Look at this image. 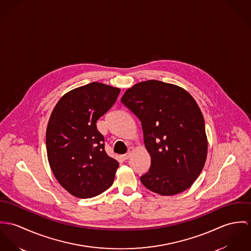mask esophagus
I'll return each instance as SVG.
<instances>
[{
	"mask_svg": "<svg viewBox=\"0 0 251 251\" xmlns=\"http://www.w3.org/2000/svg\"><path fill=\"white\" fill-rule=\"evenodd\" d=\"M130 156H131V153H130V152H128V153H126V154H124V155H122V159H123L124 161H126V160H128V159L130 158Z\"/></svg>",
	"mask_w": 251,
	"mask_h": 251,
	"instance_id": "34e87169",
	"label": "esophagus"
}]
</instances>
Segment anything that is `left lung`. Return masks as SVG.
Listing matches in <instances>:
<instances>
[{"label": "left lung", "instance_id": "1", "mask_svg": "<svg viewBox=\"0 0 251 251\" xmlns=\"http://www.w3.org/2000/svg\"><path fill=\"white\" fill-rule=\"evenodd\" d=\"M121 102L139 117L149 171L144 187L161 195L186 191L201 173L207 158L205 123L194 97L184 88L149 80L128 88Z\"/></svg>", "mask_w": 251, "mask_h": 251}]
</instances>
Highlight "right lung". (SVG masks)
<instances>
[{
    "instance_id": "obj_1",
    "label": "right lung",
    "mask_w": 251,
    "mask_h": 251,
    "mask_svg": "<svg viewBox=\"0 0 251 251\" xmlns=\"http://www.w3.org/2000/svg\"><path fill=\"white\" fill-rule=\"evenodd\" d=\"M120 88L90 83L65 93L51 113L46 130L50 167L70 195L90 198L113 183L119 164L105 151L96 122L115 103Z\"/></svg>"
}]
</instances>
